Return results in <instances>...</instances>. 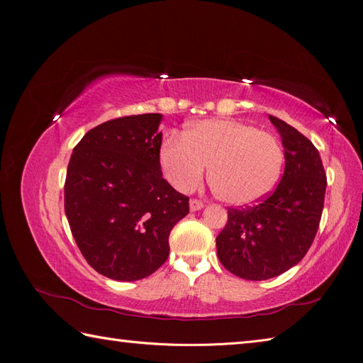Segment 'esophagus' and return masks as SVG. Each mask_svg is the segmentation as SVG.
Instances as JSON below:
<instances>
[{"mask_svg":"<svg viewBox=\"0 0 363 363\" xmlns=\"http://www.w3.org/2000/svg\"><path fill=\"white\" fill-rule=\"evenodd\" d=\"M203 207H204V203H203V201H200V200H191V201H189V208H191V212L201 211Z\"/></svg>","mask_w":363,"mask_h":363,"instance_id":"obj_1","label":"esophagus"}]
</instances>
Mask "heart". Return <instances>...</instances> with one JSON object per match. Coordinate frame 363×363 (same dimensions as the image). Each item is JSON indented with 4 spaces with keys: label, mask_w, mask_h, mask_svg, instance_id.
I'll use <instances>...</instances> for the list:
<instances>
[{
    "label": "heart",
    "mask_w": 363,
    "mask_h": 363,
    "mask_svg": "<svg viewBox=\"0 0 363 363\" xmlns=\"http://www.w3.org/2000/svg\"><path fill=\"white\" fill-rule=\"evenodd\" d=\"M164 177L180 192H191L208 167V184L230 206L255 204L276 188L283 148L267 131L233 119H206L171 135L159 152Z\"/></svg>",
    "instance_id": "heart-1"
}]
</instances>
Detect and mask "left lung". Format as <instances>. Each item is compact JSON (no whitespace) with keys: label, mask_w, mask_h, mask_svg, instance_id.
Wrapping results in <instances>:
<instances>
[{"label":"left lung","mask_w":363,"mask_h":363,"mask_svg":"<svg viewBox=\"0 0 363 363\" xmlns=\"http://www.w3.org/2000/svg\"><path fill=\"white\" fill-rule=\"evenodd\" d=\"M284 148L281 180L265 200L228 208L216 238L218 259L245 280H268L295 267L311 248L321 221L327 179L320 152L284 121L271 116Z\"/></svg>","instance_id":"obj_1"}]
</instances>
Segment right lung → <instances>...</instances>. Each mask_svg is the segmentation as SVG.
<instances>
[{
  "label": "right lung",
  "mask_w": 363,
  "mask_h": 363,
  "mask_svg": "<svg viewBox=\"0 0 363 363\" xmlns=\"http://www.w3.org/2000/svg\"><path fill=\"white\" fill-rule=\"evenodd\" d=\"M160 113L111 119L77 144L65 182V213L87 263L103 276L135 281L169 255L172 227L189 199L162 177Z\"/></svg>",
  "instance_id": "obj_1"
}]
</instances>
